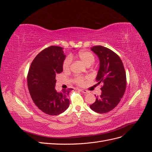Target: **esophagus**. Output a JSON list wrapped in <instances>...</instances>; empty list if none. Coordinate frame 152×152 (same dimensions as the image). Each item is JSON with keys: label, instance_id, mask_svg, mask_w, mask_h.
Returning <instances> with one entry per match:
<instances>
[{"label": "esophagus", "instance_id": "1", "mask_svg": "<svg viewBox=\"0 0 152 152\" xmlns=\"http://www.w3.org/2000/svg\"><path fill=\"white\" fill-rule=\"evenodd\" d=\"M79 91H81L82 93H84V94H87V93H89V91H87V90H86V89H79Z\"/></svg>", "mask_w": 152, "mask_h": 152}]
</instances>
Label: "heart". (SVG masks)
Listing matches in <instances>:
<instances>
[{
  "instance_id": "heart-1",
  "label": "heart",
  "mask_w": 152,
  "mask_h": 152,
  "mask_svg": "<svg viewBox=\"0 0 152 152\" xmlns=\"http://www.w3.org/2000/svg\"><path fill=\"white\" fill-rule=\"evenodd\" d=\"M78 57L80 59L81 61L83 63L87 66H89L93 65L95 61V58L94 55L89 51H80ZM72 63V58L70 56L66 57L63 63V68L65 72H68L70 70L71 65ZM86 78L81 76H77L75 77L74 82L78 85L82 86L84 84V82Z\"/></svg>"
}]
</instances>
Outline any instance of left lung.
I'll return each mask as SVG.
<instances>
[{"label":"left lung","instance_id":"left-lung-1","mask_svg":"<svg viewBox=\"0 0 152 152\" xmlns=\"http://www.w3.org/2000/svg\"><path fill=\"white\" fill-rule=\"evenodd\" d=\"M91 49L99 59V68L96 80L103 83L100 96H96V102L90 105L99 113L112 110L121 102L126 89V73L121 59L113 50L96 45Z\"/></svg>","mask_w":152,"mask_h":152}]
</instances>
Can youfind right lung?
Listing matches in <instances>:
<instances>
[{"label":"right lung","mask_w":152,"mask_h":152,"mask_svg":"<svg viewBox=\"0 0 152 152\" xmlns=\"http://www.w3.org/2000/svg\"><path fill=\"white\" fill-rule=\"evenodd\" d=\"M63 48L50 46L39 53L32 61L27 75V84L33 102L41 111L57 115L68 108V98L72 89L58 93L55 89L56 75L63 72L66 56Z\"/></svg>","instance_id":"right-lung-1"}]
</instances>
